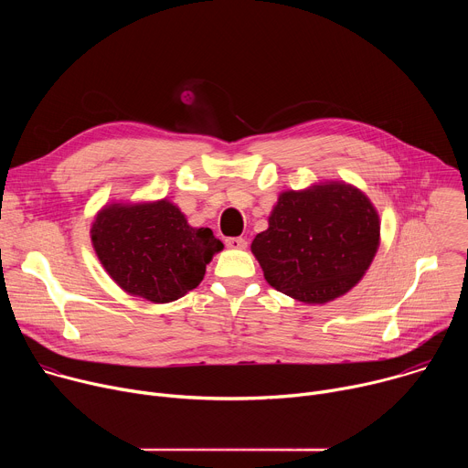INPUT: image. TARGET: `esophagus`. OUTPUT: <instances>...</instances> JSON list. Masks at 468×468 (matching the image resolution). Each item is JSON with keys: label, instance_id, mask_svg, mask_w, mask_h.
<instances>
[{"label": "esophagus", "instance_id": "34e87169", "mask_svg": "<svg viewBox=\"0 0 468 468\" xmlns=\"http://www.w3.org/2000/svg\"><path fill=\"white\" fill-rule=\"evenodd\" d=\"M226 246H228V248H233V250H242V248L248 246V242H246V239H242V237H228V239H226Z\"/></svg>", "mask_w": 468, "mask_h": 468}]
</instances>
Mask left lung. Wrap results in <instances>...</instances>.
<instances>
[{"label":"left lung","instance_id":"1","mask_svg":"<svg viewBox=\"0 0 468 468\" xmlns=\"http://www.w3.org/2000/svg\"><path fill=\"white\" fill-rule=\"evenodd\" d=\"M378 244L379 217L370 199L352 185L327 183L283 192L251 251L276 291L325 303L363 278Z\"/></svg>","mask_w":468,"mask_h":468}]
</instances>
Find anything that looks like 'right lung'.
Masks as SVG:
<instances>
[{
	"label": "right lung",
	"mask_w": 468,
	"mask_h": 468,
	"mask_svg": "<svg viewBox=\"0 0 468 468\" xmlns=\"http://www.w3.org/2000/svg\"><path fill=\"white\" fill-rule=\"evenodd\" d=\"M109 276L129 294L166 303L196 289L224 244L209 228H190L166 199L103 207L90 229Z\"/></svg>",
	"instance_id": "1"
}]
</instances>
